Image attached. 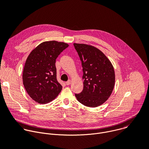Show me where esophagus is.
Returning a JSON list of instances; mask_svg holds the SVG:
<instances>
[{
	"label": "esophagus",
	"instance_id": "34e87169",
	"mask_svg": "<svg viewBox=\"0 0 149 149\" xmlns=\"http://www.w3.org/2000/svg\"><path fill=\"white\" fill-rule=\"evenodd\" d=\"M71 81L70 79H69L68 81H67V82H65L66 85H67V86H69V85L71 84Z\"/></svg>",
	"mask_w": 149,
	"mask_h": 149
}]
</instances>
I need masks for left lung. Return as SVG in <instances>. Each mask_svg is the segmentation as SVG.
Listing matches in <instances>:
<instances>
[{
	"mask_svg": "<svg viewBox=\"0 0 149 149\" xmlns=\"http://www.w3.org/2000/svg\"><path fill=\"white\" fill-rule=\"evenodd\" d=\"M82 63L84 87L75 94L77 100L90 107L102 104L111 95L115 84V73L110 60L97 48L74 44Z\"/></svg>",
	"mask_w": 149,
	"mask_h": 149,
	"instance_id": "left-lung-1",
	"label": "left lung"
}]
</instances>
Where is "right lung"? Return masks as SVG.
I'll use <instances>...</instances> for the list:
<instances>
[{"label":"right lung","instance_id":"obj_1","mask_svg":"<svg viewBox=\"0 0 149 149\" xmlns=\"http://www.w3.org/2000/svg\"><path fill=\"white\" fill-rule=\"evenodd\" d=\"M69 45L55 40L44 42L28 56L23 71V84L28 95L39 104L55 99L62 87L56 79V59Z\"/></svg>","mask_w":149,"mask_h":149}]
</instances>
